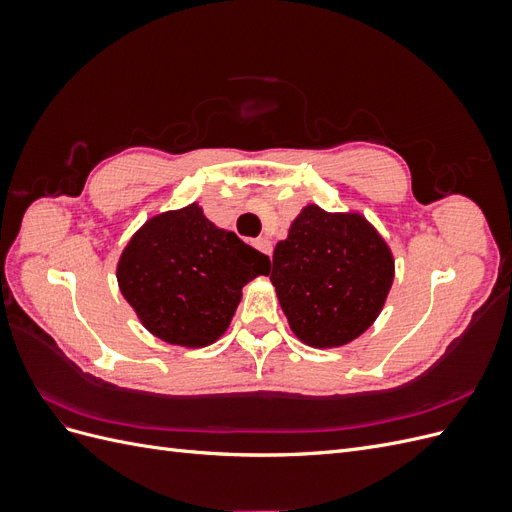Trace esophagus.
I'll list each match as a JSON object with an SVG mask.
<instances>
[{
  "instance_id": "34e87169",
  "label": "esophagus",
  "mask_w": 512,
  "mask_h": 512,
  "mask_svg": "<svg viewBox=\"0 0 512 512\" xmlns=\"http://www.w3.org/2000/svg\"><path fill=\"white\" fill-rule=\"evenodd\" d=\"M256 247H258L260 252H265L267 256H271V252H273V245H271V241L267 237H258L256 239Z\"/></svg>"
}]
</instances>
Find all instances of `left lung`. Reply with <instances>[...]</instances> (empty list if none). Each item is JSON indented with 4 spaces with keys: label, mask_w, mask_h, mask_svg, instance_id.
Wrapping results in <instances>:
<instances>
[{
    "label": "left lung",
    "mask_w": 512,
    "mask_h": 512,
    "mask_svg": "<svg viewBox=\"0 0 512 512\" xmlns=\"http://www.w3.org/2000/svg\"><path fill=\"white\" fill-rule=\"evenodd\" d=\"M395 277L389 243L359 211L309 203L275 245L271 284L290 331L312 348H339L380 316Z\"/></svg>",
    "instance_id": "obj_1"
}]
</instances>
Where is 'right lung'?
Returning a JSON list of instances; mask_svg holds the SVG:
<instances>
[{
  "instance_id": "1",
  "label": "right lung",
  "mask_w": 512,
  "mask_h": 512,
  "mask_svg": "<svg viewBox=\"0 0 512 512\" xmlns=\"http://www.w3.org/2000/svg\"><path fill=\"white\" fill-rule=\"evenodd\" d=\"M269 269V256L192 203L151 215L134 232L117 262V284L151 335L203 348L226 333L243 286Z\"/></svg>"
}]
</instances>
